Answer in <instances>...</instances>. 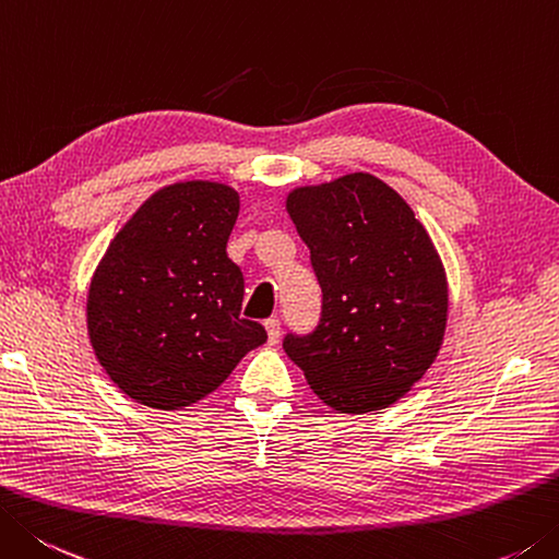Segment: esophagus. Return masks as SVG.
<instances>
[{
	"label": "esophagus",
	"mask_w": 559,
	"mask_h": 559,
	"mask_svg": "<svg viewBox=\"0 0 559 559\" xmlns=\"http://www.w3.org/2000/svg\"><path fill=\"white\" fill-rule=\"evenodd\" d=\"M265 329H267V341H270L272 345H275V343L280 341V333H282L280 319H275V316H272V319L265 321Z\"/></svg>",
	"instance_id": "34e87169"
}]
</instances>
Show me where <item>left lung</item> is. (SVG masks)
Masks as SVG:
<instances>
[{
    "label": "left lung",
    "instance_id": "left-lung-1",
    "mask_svg": "<svg viewBox=\"0 0 559 559\" xmlns=\"http://www.w3.org/2000/svg\"><path fill=\"white\" fill-rule=\"evenodd\" d=\"M287 212L311 250L321 316L311 333L284 335V353L341 414L392 406L433 365L445 333L448 282L426 228L367 173L294 189Z\"/></svg>",
    "mask_w": 559,
    "mask_h": 559
}]
</instances>
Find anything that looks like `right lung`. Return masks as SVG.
<instances>
[{
  "label": "right lung",
  "mask_w": 559,
  "mask_h": 559,
  "mask_svg": "<svg viewBox=\"0 0 559 559\" xmlns=\"http://www.w3.org/2000/svg\"><path fill=\"white\" fill-rule=\"evenodd\" d=\"M238 209L226 185L165 187L116 234L94 272V355L135 402L192 406L267 341L258 321L240 319L243 272L226 255Z\"/></svg>",
  "instance_id": "right-lung-1"
}]
</instances>
